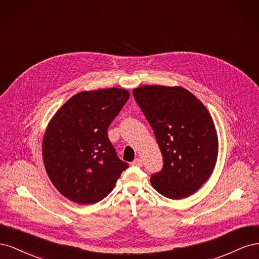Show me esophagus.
Here are the masks:
<instances>
[{
    "mask_svg": "<svg viewBox=\"0 0 259 259\" xmlns=\"http://www.w3.org/2000/svg\"><path fill=\"white\" fill-rule=\"evenodd\" d=\"M131 165L132 166H135V167H140V166H142V160H140L139 158L135 159L134 161L131 163Z\"/></svg>",
    "mask_w": 259,
    "mask_h": 259,
    "instance_id": "1",
    "label": "esophagus"
}]
</instances>
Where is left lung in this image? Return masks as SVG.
I'll return each instance as SVG.
<instances>
[{
  "instance_id": "1",
  "label": "left lung",
  "mask_w": 259,
  "mask_h": 259,
  "mask_svg": "<svg viewBox=\"0 0 259 259\" xmlns=\"http://www.w3.org/2000/svg\"><path fill=\"white\" fill-rule=\"evenodd\" d=\"M151 125L163 156V167L150 182L173 200L197 191L213 173L218 139L213 119L194 95L183 88L144 85L133 90Z\"/></svg>"
}]
</instances>
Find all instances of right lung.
I'll list each match as a JSON object with an SVG mask.
<instances>
[{
  "label": "right lung",
  "mask_w": 259,
  "mask_h": 259,
  "mask_svg": "<svg viewBox=\"0 0 259 259\" xmlns=\"http://www.w3.org/2000/svg\"><path fill=\"white\" fill-rule=\"evenodd\" d=\"M130 98L123 89L81 92L54 115L43 139L46 173L77 204L105 199L128 164L117 158L108 127Z\"/></svg>",
  "instance_id": "obj_1"
}]
</instances>
